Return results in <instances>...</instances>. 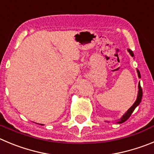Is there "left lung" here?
<instances>
[{
	"instance_id": "left-lung-1",
	"label": "left lung",
	"mask_w": 154,
	"mask_h": 154,
	"mask_svg": "<svg viewBox=\"0 0 154 154\" xmlns=\"http://www.w3.org/2000/svg\"><path fill=\"white\" fill-rule=\"evenodd\" d=\"M128 51H129L130 54L132 56H134V53H133V52L131 51V50L128 49ZM137 71L138 76H139V78H140V74L139 70L137 69ZM138 88H139V91H138V95H137V98L136 101H135L134 104V105H132L131 107V108H129V110H128V111H127L126 113H125V115H124V116L121 118V119L119 121H118V123H123V122L126 121L127 120H128V118L131 117V114L133 113V111H134V109L136 108V107L140 103V101H141L142 96H143V91H142V88H141V86H140V83H139V85H138Z\"/></svg>"
}]
</instances>
